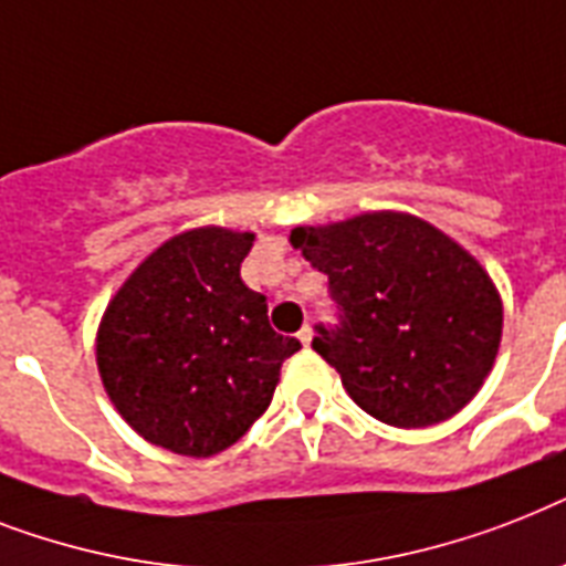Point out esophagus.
<instances>
[{
	"label": "esophagus",
	"instance_id": "34e87169",
	"mask_svg": "<svg viewBox=\"0 0 566 566\" xmlns=\"http://www.w3.org/2000/svg\"><path fill=\"white\" fill-rule=\"evenodd\" d=\"M297 338H301V345H310V342H312V327H310V324H304V327H301Z\"/></svg>",
	"mask_w": 566,
	"mask_h": 566
}]
</instances>
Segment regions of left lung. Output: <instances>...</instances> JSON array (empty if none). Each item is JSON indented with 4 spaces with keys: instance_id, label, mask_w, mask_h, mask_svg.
<instances>
[{
    "instance_id": "left-lung-1",
    "label": "left lung",
    "mask_w": 566,
    "mask_h": 566,
    "mask_svg": "<svg viewBox=\"0 0 566 566\" xmlns=\"http://www.w3.org/2000/svg\"><path fill=\"white\" fill-rule=\"evenodd\" d=\"M289 242L329 277L342 321L318 327L312 350L359 409L420 429L476 397L503 338V297L455 239L409 212L377 210L292 228Z\"/></svg>"
}]
</instances>
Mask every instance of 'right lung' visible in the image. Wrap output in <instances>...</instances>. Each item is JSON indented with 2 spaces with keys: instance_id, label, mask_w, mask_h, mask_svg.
<instances>
[{
  "instance_id": "obj_1",
  "label": "right lung",
  "mask_w": 566,
  "mask_h": 566,
  "mask_svg": "<svg viewBox=\"0 0 566 566\" xmlns=\"http://www.w3.org/2000/svg\"><path fill=\"white\" fill-rule=\"evenodd\" d=\"M251 245L248 230H184L104 310L98 377L148 444L189 459L228 450L269 409L283 359L301 350L271 329L265 295L239 277Z\"/></svg>"
}]
</instances>
